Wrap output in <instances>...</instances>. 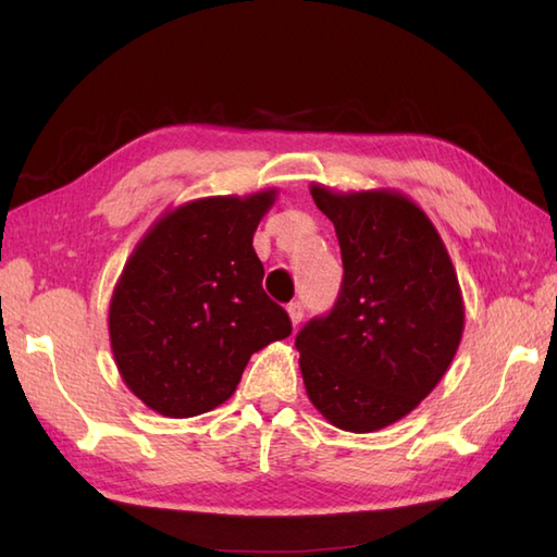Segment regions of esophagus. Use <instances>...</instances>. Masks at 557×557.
Returning <instances> with one entry per match:
<instances>
[{
    "label": "esophagus",
    "mask_w": 557,
    "mask_h": 557,
    "mask_svg": "<svg viewBox=\"0 0 557 557\" xmlns=\"http://www.w3.org/2000/svg\"><path fill=\"white\" fill-rule=\"evenodd\" d=\"M287 313H289L292 325L297 327V325L301 323V318H304V306H301V301H292V304L287 306Z\"/></svg>",
    "instance_id": "1"
}]
</instances>
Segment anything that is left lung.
<instances>
[{
	"instance_id": "8db88e82",
	"label": "left lung",
	"mask_w": 557,
	"mask_h": 557,
	"mask_svg": "<svg viewBox=\"0 0 557 557\" xmlns=\"http://www.w3.org/2000/svg\"><path fill=\"white\" fill-rule=\"evenodd\" d=\"M311 196L335 224L339 297L297 335L306 395L327 423L373 433L431 395L465 333L457 272L429 215L393 188Z\"/></svg>"
}]
</instances>
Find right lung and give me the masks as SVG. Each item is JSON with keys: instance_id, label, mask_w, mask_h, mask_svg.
<instances>
[{"instance_id": "1", "label": "right lung", "mask_w": 557, "mask_h": 557, "mask_svg": "<svg viewBox=\"0 0 557 557\" xmlns=\"http://www.w3.org/2000/svg\"><path fill=\"white\" fill-rule=\"evenodd\" d=\"M277 188L170 208L128 256L110 299V345L126 387L188 419L227 401L251 354L292 335L263 292L253 232Z\"/></svg>"}]
</instances>
